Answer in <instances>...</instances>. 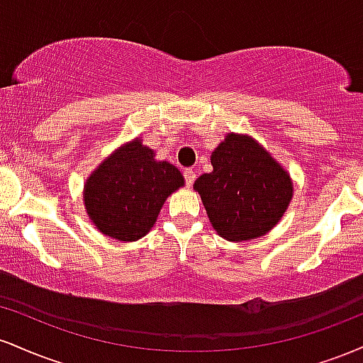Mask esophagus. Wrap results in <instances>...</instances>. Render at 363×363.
I'll return each mask as SVG.
<instances>
[{"mask_svg":"<svg viewBox=\"0 0 363 363\" xmlns=\"http://www.w3.org/2000/svg\"><path fill=\"white\" fill-rule=\"evenodd\" d=\"M184 179H186V184L187 186H193V182L196 181V172H194V169H186L184 170Z\"/></svg>","mask_w":363,"mask_h":363,"instance_id":"34e87169","label":"esophagus"}]
</instances>
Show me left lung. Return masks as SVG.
<instances>
[{
	"label": "left lung",
	"mask_w": 363,
	"mask_h": 363,
	"mask_svg": "<svg viewBox=\"0 0 363 363\" xmlns=\"http://www.w3.org/2000/svg\"><path fill=\"white\" fill-rule=\"evenodd\" d=\"M213 172L194 182L218 235L249 240L264 235L291 199L289 174L247 136L230 135L211 155Z\"/></svg>",
	"instance_id": "1"
}]
</instances>
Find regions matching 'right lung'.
Here are the masks:
<instances>
[{
	"label": "right lung",
	"mask_w": 363,
	"mask_h": 363,
	"mask_svg": "<svg viewBox=\"0 0 363 363\" xmlns=\"http://www.w3.org/2000/svg\"><path fill=\"white\" fill-rule=\"evenodd\" d=\"M182 184L184 177L172 164L157 162L152 150L135 140L89 177L85 208L102 234L133 242L153 227L167 196Z\"/></svg>",
	"instance_id": "1"
}]
</instances>
